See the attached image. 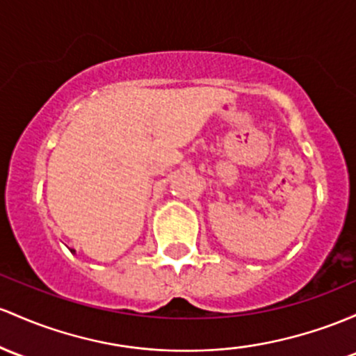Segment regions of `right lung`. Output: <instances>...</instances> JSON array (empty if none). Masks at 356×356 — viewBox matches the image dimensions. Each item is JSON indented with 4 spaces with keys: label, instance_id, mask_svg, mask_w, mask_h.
<instances>
[{
    "label": "right lung",
    "instance_id": "obj_1",
    "mask_svg": "<svg viewBox=\"0 0 356 356\" xmlns=\"http://www.w3.org/2000/svg\"><path fill=\"white\" fill-rule=\"evenodd\" d=\"M70 252H72V253H74V250H70Z\"/></svg>",
    "mask_w": 356,
    "mask_h": 356
}]
</instances>
